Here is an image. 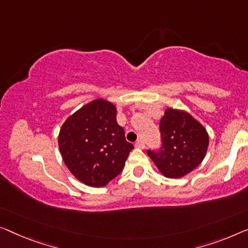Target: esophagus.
Returning a JSON list of instances; mask_svg holds the SVG:
<instances>
[{
    "instance_id": "obj_1",
    "label": "esophagus",
    "mask_w": 248,
    "mask_h": 248,
    "mask_svg": "<svg viewBox=\"0 0 248 248\" xmlns=\"http://www.w3.org/2000/svg\"><path fill=\"white\" fill-rule=\"evenodd\" d=\"M136 147L137 148H141V149H143V148H145V141H143L141 138L138 139L136 141Z\"/></svg>"
}]
</instances>
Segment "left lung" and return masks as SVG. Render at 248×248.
<instances>
[{
  "instance_id": "obj_1",
  "label": "left lung",
  "mask_w": 248,
  "mask_h": 248,
  "mask_svg": "<svg viewBox=\"0 0 248 248\" xmlns=\"http://www.w3.org/2000/svg\"><path fill=\"white\" fill-rule=\"evenodd\" d=\"M161 147L147 150L162 175L180 178L204 159L209 138L206 129L189 113L169 108L160 120Z\"/></svg>"
}]
</instances>
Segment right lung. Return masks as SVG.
Segmentation results:
<instances>
[{
  "instance_id": "add662e5",
  "label": "right lung",
  "mask_w": 248,
  "mask_h": 248,
  "mask_svg": "<svg viewBox=\"0 0 248 248\" xmlns=\"http://www.w3.org/2000/svg\"><path fill=\"white\" fill-rule=\"evenodd\" d=\"M64 164L80 182L103 187L123 171L134 149L117 123L111 102L97 99L70 116L59 134Z\"/></svg>"
}]
</instances>
